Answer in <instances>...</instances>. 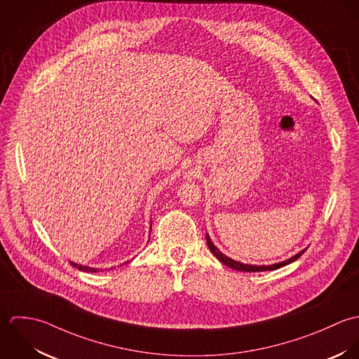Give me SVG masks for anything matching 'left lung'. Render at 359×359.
<instances>
[{
  "label": "left lung",
  "instance_id": "obj_1",
  "mask_svg": "<svg viewBox=\"0 0 359 359\" xmlns=\"http://www.w3.org/2000/svg\"><path fill=\"white\" fill-rule=\"evenodd\" d=\"M205 237H207V244H208V247H210V250H211V252L215 255L216 258L223 264V265H226V266H229V268H231V269H236V271H240V272H265V271H275V269H279V268H282V266H286L288 264H291V262H294L295 259H298L304 252H305V250H302L301 252H298L297 255H294L292 258H290V259H287L285 262H280V264H275V265H269V266H257V265H244V264H240V262H236V261H233L231 258H229V257H226L224 254H222L217 248H216L215 245H214V243L211 241V238H210V236H208V233L205 234Z\"/></svg>",
  "mask_w": 359,
  "mask_h": 359
}]
</instances>
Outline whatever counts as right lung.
I'll return each instance as SVG.
<instances>
[{
	"mask_svg": "<svg viewBox=\"0 0 359 359\" xmlns=\"http://www.w3.org/2000/svg\"><path fill=\"white\" fill-rule=\"evenodd\" d=\"M74 268H77L79 271H83V272H98V269H94V268H88V266H81V265H77V264H73L71 262Z\"/></svg>",
	"mask_w": 359,
	"mask_h": 359,
	"instance_id": "1",
	"label": "right lung"
}]
</instances>
